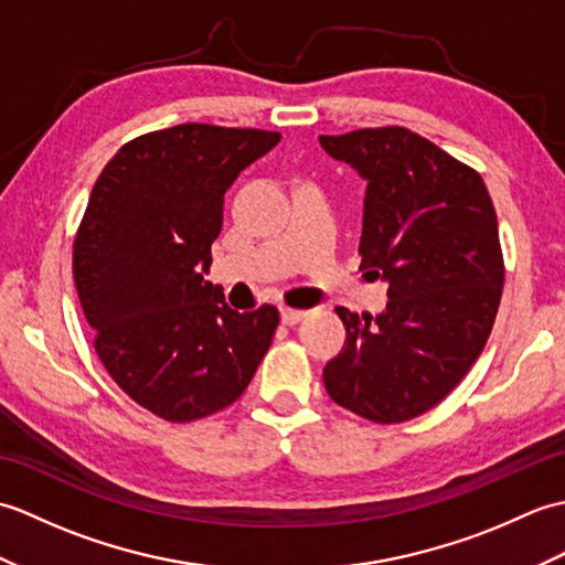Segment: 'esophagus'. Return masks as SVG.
<instances>
[{
	"mask_svg": "<svg viewBox=\"0 0 565 565\" xmlns=\"http://www.w3.org/2000/svg\"><path fill=\"white\" fill-rule=\"evenodd\" d=\"M308 316V310H301V308H281V320L286 322V326H296V322H301L303 318Z\"/></svg>",
	"mask_w": 565,
	"mask_h": 565,
	"instance_id": "obj_1",
	"label": "esophagus"
}]
</instances>
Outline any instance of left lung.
<instances>
[{
  "label": "left lung",
  "mask_w": 565,
  "mask_h": 565,
  "mask_svg": "<svg viewBox=\"0 0 565 565\" xmlns=\"http://www.w3.org/2000/svg\"><path fill=\"white\" fill-rule=\"evenodd\" d=\"M366 179L362 267L388 281V308H334L344 350L322 371L330 398L379 425L427 413L481 356L505 259L483 177L403 126L320 136Z\"/></svg>",
  "instance_id": "left-lung-1"
}]
</instances>
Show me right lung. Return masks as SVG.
Wrapping results in <instances>:
<instances>
[{
	"mask_svg": "<svg viewBox=\"0 0 565 565\" xmlns=\"http://www.w3.org/2000/svg\"><path fill=\"white\" fill-rule=\"evenodd\" d=\"M279 134L182 124L106 162L72 243V279L94 350L128 398L167 423L233 405L267 354L279 310L237 313L203 281L223 194Z\"/></svg>",
	"mask_w": 565,
	"mask_h": 565,
	"instance_id": "obj_1",
	"label": "right lung"
}]
</instances>
